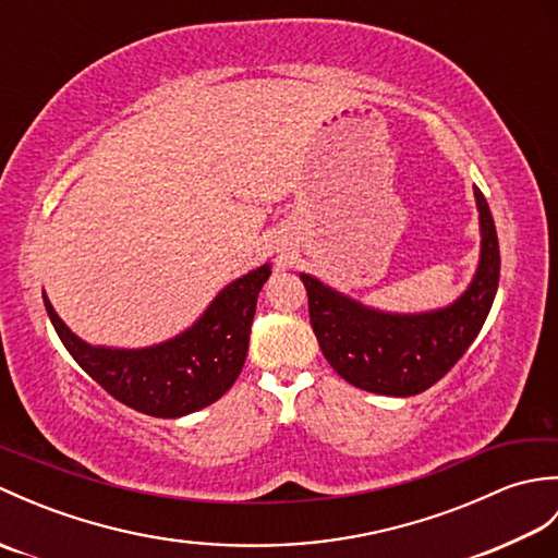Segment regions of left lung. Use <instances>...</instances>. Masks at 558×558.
<instances>
[{
  "instance_id": "left-lung-1",
  "label": "left lung",
  "mask_w": 558,
  "mask_h": 558,
  "mask_svg": "<svg viewBox=\"0 0 558 558\" xmlns=\"http://www.w3.org/2000/svg\"><path fill=\"white\" fill-rule=\"evenodd\" d=\"M475 201L480 264L468 290L441 310L381 312L300 272L318 348L348 384L378 396H417L446 376L477 338L499 288L501 256L489 204L477 186Z\"/></svg>"
}]
</instances>
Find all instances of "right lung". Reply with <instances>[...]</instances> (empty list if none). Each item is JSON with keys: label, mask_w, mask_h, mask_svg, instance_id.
<instances>
[{"label": "right lung", "mask_w": 558, "mask_h": 558, "mask_svg": "<svg viewBox=\"0 0 558 558\" xmlns=\"http://www.w3.org/2000/svg\"><path fill=\"white\" fill-rule=\"evenodd\" d=\"M270 264L225 286L194 326L150 348H105L81 340L43 292L47 316L71 357L124 405L150 417H184L222 398L240 376L256 300Z\"/></svg>", "instance_id": "1"}]
</instances>
